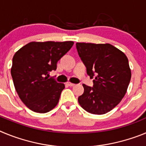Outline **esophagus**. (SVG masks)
<instances>
[{
    "mask_svg": "<svg viewBox=\"0 0 146 146\" xmlns=\"http://www.w3.org/2000/svg\"><path fill=\"white\" fill-rule=\"evenodd\" d=\"M66 85H67V86H71V87H72V86H74V83H72V82H66Z\"/></svg>",
    "mask_w": 146,
    "mask_h": 146,
    "instance_id": "34e87169",
    "label": "esophagus"
}]
</instances>
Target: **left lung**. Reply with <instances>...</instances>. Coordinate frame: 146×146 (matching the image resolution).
Returning <instances> with one entry per match:
<instances>
[{
    "label": "left lung",
    "instance_id": "left-lung-1",
    "mask_svg": "<svg viewBox=\"0 0 146 146\" xmlns=\"http://www.w3.org/2000/svg\"><path fill=\"white\" fill-rule=\"evenodd\" d=\"M77 52L94 78V87L82 84L84 93L78 102L86 111L95 115L108 113L126 94L131 69L126 55L110 44H76Z\"/></svg>",
    "mask_w": 146,
    "mask_h": 146
}]
</instances>
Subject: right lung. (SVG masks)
<instances>
[{"instance_id":"obj_1","label":"right lung","mask_w":146,"mask_h":146,"mask_svg":"<svg viewBox=\"0 0 146 146\" xmlns=\"http://www.w3.org/2000/svg\"><path fill=\"white\" fill-rule=\"evenodd\" d=\"M74 44L68 42H31L15 52L11 74L15 90L32 111L45 113L58 104L65 88L49 78V72L57 69V62Z\"/></svg>"}]
</instances>
